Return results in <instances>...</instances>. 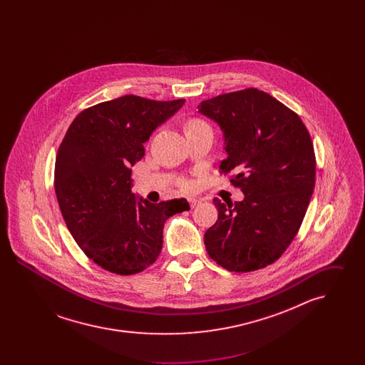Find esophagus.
Listing matches in <instances>:
<instances>
[{"label": "esophagus", "instance_id": "esophagus-1", "mask_svg": "<svg viewBox=\"0 0 365 365\" xmlns=\"http://www.w3.org/2000/svg\"><path fill=\"white\" fill-rule=\"evenodd\" d=\"M189 202H190L191 208H195L197 205H200V200H197V198H189Z\"/></svg>", "mask_w": 365, "mask_h": 365}]
</instances>
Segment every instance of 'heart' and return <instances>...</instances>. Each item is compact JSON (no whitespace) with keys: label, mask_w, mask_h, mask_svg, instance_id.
Instances as JSON below:
<instances>
[{"label":"heart","mask_w":365,"mask_h":365,"mask_svg":"<svg viewBox=\"0 0 365 365\" xmlns=\"http://www.w3.org/2000/svg\"><path fill=\"white\" fill-rule=\"evenodd\" d=\"M200 125H207V124L200 122V120H192V122L189 124V127H200ZM189 127H187V128H189Z\"/></svg>","instance_id":"obj_1"}]
</instances>
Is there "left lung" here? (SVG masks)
<instances>
[{
	"mask_svg": "<svg viewBox=\"0 0 365 365\" xmlns=\"http://www.w3.org/2000/svg\"><path fill=\"white\" fill-rule=\"evenodd\" d=\"M223 133L227 157L242 201L213 200L217 222L204 243L228 271L249 272L278 260L294 240L314 187L316 161L309 133L292 109L272 96L245 88L197 106Z\"/></svg>",
	"mask_w": 365,
	"mask_h": 365,
	"instance_id": "obj_1",
	"label": "left lung"
}]
</instances>
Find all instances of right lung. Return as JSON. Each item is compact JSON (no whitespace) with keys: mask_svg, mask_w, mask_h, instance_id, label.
I'll use <instances>...</instances> for the list:
<instances>
[{"mask_svg":"<svg viewBox=\"0 0 365 365\" xmlns=\"http://www.w3.org/2000/svg\"><path fill=\"white\" fill-rule=\"evenodd\" d=\"M185 100L155 101L127 94L81 112L63 139L54 190L75 242L88 259L118 275L156 261L168 217L189 210L185 198L152 204L131 191V168L143 143Z\"/></svg>","mask_w":365,"mask_h":365,"instance_id":"add662e5","label":"right lung"}]
</instances>
